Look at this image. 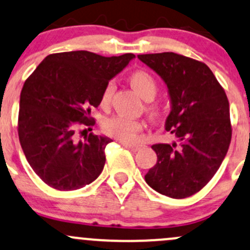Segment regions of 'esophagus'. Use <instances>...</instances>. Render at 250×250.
I'll list each match as a JSON object with an SVG mask.
<instances>
[{
  "mask_svg": "<svg viewBox=\"0 0 250 250\" xmlns=\"http://www.w3.org/2000/svg\"><path fill=\"white\" fill-rule=\"evenodd\" d=\"M121 144L123 145L125 147H127L128 149L133 150V152H138L140 150V148H141V145H138V144H129V142H121Z\"/></svg>",
  "mask_w": 250,
  "mask_h": 250,
  "instance_id": "obj_1",
  "label": "esophagus"
}]
</instances>
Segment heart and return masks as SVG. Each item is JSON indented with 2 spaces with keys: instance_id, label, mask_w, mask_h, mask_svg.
Masks as SVG:
<instances>
[{
  "instance_id": "1",
  "label": "heart",
  "mask_w": 250,
  "mask_h": 250,
  "mask_svg": "<svg viewBox=\"0 0 250 250\" xmlns=\"http://www.w3.org/2000/svg\"><path fill=\"white\" fill-rule=\"evenodd\" d=\"M130 84L138 91V94L146 101L154 100L156 94H158V82H156L155 77L147 71H135L130 76ZM114 91V83L110 82V83L106 84L102 96H101V105L103 108L109 106ZM148 110L153 115H159L161 112V109L158 105H153V104L148 105ZM103 129L112 138H116L125 142H134L138 140L139 134L145 129V123L140 120L129 119V117L123 116V115H114V116L108 117L104 121Z\"/></svg>"
}]
</instances>
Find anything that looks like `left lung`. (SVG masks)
Here are the masks:
<instances>
[{
	"label": "left lung",
	"instance_id": "obj_1",
	"mask_svg": "<svg viewBox=\"0 0 250 250\" xmlns=\"http://www.w3.org/2000/svg\"><path fill=\"white\" fill-rule=\"evenodd\" d=\"M142 62L165 81L172 110L166 130L173 144H155L158 161L145 175L159 193L182 199L212 179L231 141L229 101L204 62L173 52L139 54Z\"/></svg>",
	"mask_w": 250,
	"mask_h": 250
}]
</instances>
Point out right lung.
Listing matches in <instances>:
<instances>
[{
  "mask_svg": "<svg viewBox=\"0 0 250 250\" xmlns=\"http://www.w3.org/2000/svg\"><path fill=\"white\" fill-rule=\"evenodd\" d=\"M133 53L103 57L87 51L46 57L24 82L20 95L18 133L33 171L59 191L89 185L105 164L111 139L90 133L77 140L81 127H92V108L109 81L121 72ZM89 130H92L90 129Z\"/></svg>",
  "mask_w": 250,
  "mask_h": 250,
  "instance_id": "add662e5",
  "label": "right lung"
}]
</instances>
